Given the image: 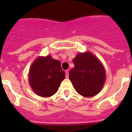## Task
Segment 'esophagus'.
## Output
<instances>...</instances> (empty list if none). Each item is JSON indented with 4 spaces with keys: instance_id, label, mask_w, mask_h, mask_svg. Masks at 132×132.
I'll return each mask as SVG.
<instances>
[{
    "instance_id": "34e87169",
    "label": "esophagus",
    "mask_w": 132,
    "mask_h": 132,
    "mask_svg": "<svg viewBox=\"0 0 132 132\" xmlns=\"http://www.w3.org/2000/svg\"><path fill=\"white\" fill-rule=\"evenodd\" d=\"M69 71H66V78H69Z\"/></svg>"
}]
</instances>
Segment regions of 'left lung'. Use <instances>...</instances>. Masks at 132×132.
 I'll return each instance as SVG.
<instances>
[{"label": "left lung", "instance_id": "1", "mask_svg": "<svg viewBox=\"0 0 132 132\" xmlns=\"http://www.w3.org/2000/svg\"><path fill=\"white\" fill-rule=\"evenodd\" d=\"M73 63L69 79L78 93L87 97L97 95L105 81V69L99 59L90 52L79 53Z\"/></svg>", "mask_w": 132, "mask_h": 132}]
</instances>
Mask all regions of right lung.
I'll list each match as a JSON object with an SVG mask.
<instances>
[{"instance_id": "obj_1", "label": "right lung", "mask_w": 132, "mask_h": 132, "mask_svg": "<svg viewBox=\"0 0 132 132\" xmlns=\"http://www.w3.org/2000/svg\"><path fill=\"white\" fill-rule=\"evenodd\" d=\"M65 74L59 61L52 59L51 56H39L30 67L29 82L36 94L50 97L57 92Z\"/></svg>"}]
</instances>
